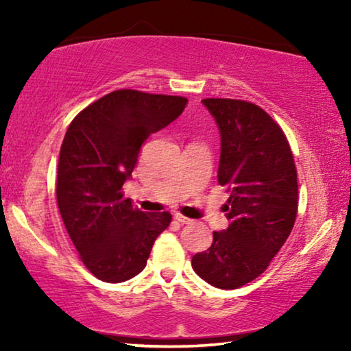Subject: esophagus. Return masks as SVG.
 I'll use <instances>...</instances> for the list:
<instances>
[{"mask_svg": "<svg viewBox=\"0 0 351 351\" xmlns=\"http://www.w3.org/2000/svg\"><path fill=\"white\" fill-rule=\"evenodd\" d=\"M174 219L177 220V222H180V223H191V219H189V217H185V215H182V214H174Z\"/></svg>", "mask_w": 351, "mask_h": 351, "instance_id": "1", "label": "esophagus"}]
</instances>
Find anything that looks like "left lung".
Returning a JSON list of instances; mask_svg holds the SVG:
<instances>
[{
	"label": "left lung",
	"mask_w": 351,
	"mask_h": 351,
	"mask_svg": "<svg viewBox=\"0 0 351 351\" xmlns=\"http://www.w3.org/2000/svg\"><path fill=\"white\" fill-rule=\"evenodd\" d=\"M220 132L219 185L230 198L228 227L195 254L196 275L219 289L256 280L286 243L297 217L294 158L281 128L257 105L233 99L201 100Z\"/></svg>",
	"instance_id": "1"
}]
</instances>
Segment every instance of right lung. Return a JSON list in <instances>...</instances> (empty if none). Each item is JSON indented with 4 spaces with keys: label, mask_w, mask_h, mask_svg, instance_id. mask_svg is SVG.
Listing matches in <instances>:
<instances>
[{
    "label": "right lung",
    "mask_w": 351,
    "mask_h": 351,
    "mask_svg": "<svg viewBox=\"0 0 351 351\" xmlns=\"http://www.w3.org/2000/svg\"><path fill=\"white\" fill-rule=\"evenodd\" d=\"M189 100L119 89L95 100L66 129L57 167V204L86 268L123 282L147 265L169 213H143L123 196L148 136L166 128Z\"/></svg>",
    "instance_id": "1"
}]
</instances>
